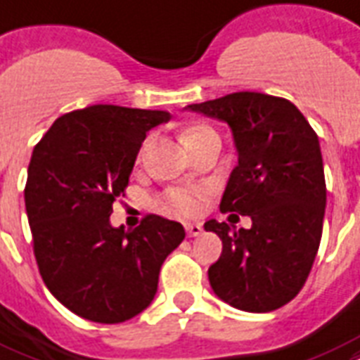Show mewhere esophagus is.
<instances>
[{"label": "esophagus", "mask_w": 360, "mask_h": 360, "mask_svg": "<svg viewBox=\"0 0 360 360\" xmlns=\"http://www.w3.org/2000/svg\"><path fill=\"white\" fill-rule=\"evenodd\" d=\"M185 230H186V234L191 236V238H194V236H200L202 232H204L202 224H198V223H185Z\"/></svg>", "instance_id": "esophagus-1"}]
</instances>
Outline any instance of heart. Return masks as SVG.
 <instances>
[{
  "instance_id": "obj_1",
  "label": "heart",
  "mask_w": 360,
  "mask_h": 360,
  "mask_svg": "<svg viewBox=\"0 0 360 360\" xmlns=\"http://www.w3.org/2000/svg\"><path fill=\"white\" fill-rule=\"evenodd\" d=\"M205 131H213L210 126L205 124H196L191 126L188 130L185 131L186 143H191L192 139H196L198 136L205 134ZM150 139H147L141 147V153L139 156L143 155L147 147H149ZM207 196V188L200 185L192 186H175V188H168V191L162 194V207L168 211V213H175V215H196L202 205H204V200Z\"/></svg>"
}]
</instances>
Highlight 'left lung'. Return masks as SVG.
Returning a JSON list of instances; mask_svg holds the SVG:
<instances>
[{
    "instance_id": "1",
    "label": "left lung",
    "mask_w": 360,
    "mask_h": 360,
    "mask_svg": "<svg viewBox=\"0 0 360 360\" xmlns=\"http://www.w3.org/2000/svg\"><path fill=\"white\" fill-rule=\"evenodd\" d=\"M186 107L232 128L238 166L221 211L253 221L240 230L204 224L223 240V253L207 270L211 289L243 311H274L300 292L321 243L326 185L317 134L295 103L278 96L234 92Z\"/></svg>"
}]
</instances>
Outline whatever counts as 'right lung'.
I'll return each mask as SVG.
<instances>
[{"label": "right lung", "mask_w": 360, "mask_h": 360, "mask_svg": "<svg viewBox=\"0 0 360 360\" xmlns=\"http://www.w3.org/2000/svg\"><path fill=\"white\" fill-rule=\"evenodd\" d=\"M166 120V111L90 105L54 120L34 147L24 202L37 268L82 319L113 325L141 314L162 262L185 240L181 223L160 215L134 230L109 224L147 131Z\"/></svg>", "instance_id": "1"}]
</instances>
